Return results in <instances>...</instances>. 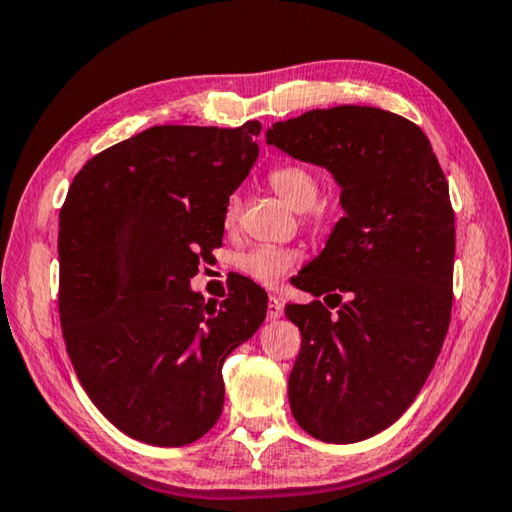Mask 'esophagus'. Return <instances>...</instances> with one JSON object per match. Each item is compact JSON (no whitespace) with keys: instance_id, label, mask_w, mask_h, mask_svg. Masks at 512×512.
<instances>
[{"instance_id":"obj_1","label":"esophagus","mask_w":512,"mask_h":512,"mask_svg":"<svg viewBox=\"0 0 512 512\" xmlns=\"http://www.w3.org/2000/svg\"><path fill=\"white\" fill-rule=\"evenodd\" d=\"M284 314V305L275 296L268 298V311H266V318L268 320H280Z\"/></svg>"}]
</instances>
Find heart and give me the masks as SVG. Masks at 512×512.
I'll return each instance as SVG.
<instances>
[{
    "label": "heart",
    "instance_id": "obj_1",
    "mask_svg": "<svg viewBox=\"0 0 512 512\" xmlns=\"http://www.w3.org/2000/svg\"><path fill=\"white\" fill-rule=\"evenodd\" d=\"M268 185L273 192L282 198L284 203L293 210L305 212L311 210L318 201V180L314 173L307 171L298 164H284V167H275L268 173ZM239 216V198L232 196L228 205H225V228H232ZM300 253L296 248L287 246H273V244H259L239 255L237 266L241 273L253 277L259 284H277L287 275L293 266L298 264Z\"/></svg>",
    "mask_w": 512,
    "mask_h": 512
}]
</instances>
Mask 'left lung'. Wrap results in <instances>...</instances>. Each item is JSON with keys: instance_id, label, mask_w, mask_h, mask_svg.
I'll return each instance as SVG.
<instances>
[{"instance_id": "obj_1", "label": "left lung", "mask_w": 512, "mask_h": 512, "mask_svg": "<svg viewBox=\"0 0 512 512\" xmlns=\"http://www.w3.org/2000/svg\"><path fill=\"white\" fill-rule=\"evenodd\" d=\"M266 144L341 189L343 216L296 277L323 300L284 309L302 334L289 404L309 436L359 443L409 409L443 348L456 248L445 173L418 126L370 106L277 121Z\"/></svg>"}]
</instances>
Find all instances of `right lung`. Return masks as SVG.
I'll return each instance as SVG.
<instances>
[{
    "mask_svg": "<svg viewBox=\"0 0 512 512\" xmlns=\"http://www.w3.org/2000/svg\"><path fill=\"white\" fill-rule=\"evenodd\" d=\"M259 121L151 126L85 164L60 210V325L94 406L146 445L180 447L223 411V361L266 318L237 280L221 305L192 289L225 205L259 155Z\"/></svg>",
    "mask_w": 512,
    "mask_h": 512,
    "instance_id": "add662e5",
    "label": "right lung"
}]
</instances>
